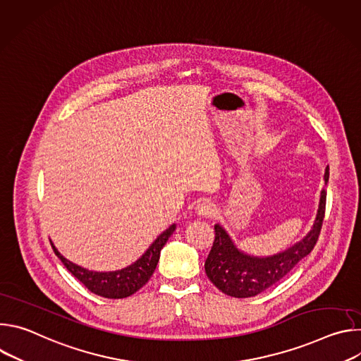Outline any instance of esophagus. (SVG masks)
<instances>
[{
	"instance_id": "34e87169",
	"label": "esophagus",
	"mask_w": 361,
	"mask_h": 361,
	"mask_svg": "<svg viewBox=\"0 0 361 361\" xmlns=\"http://www.w3.org/2000/svg\"><path fill=\"white\" fill-rule=\"evenodd\" d=\"M195 212L204 217H213L216 214V205L209 200H204L197 205Z\"/></svg>"
}]
</instances>
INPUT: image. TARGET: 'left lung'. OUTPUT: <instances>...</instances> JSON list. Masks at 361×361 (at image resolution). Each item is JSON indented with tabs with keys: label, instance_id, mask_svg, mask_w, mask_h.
Instances as JSON below:
<instances>
[{
	"label": "left lung",
	"instance_id": "left-lung-1",
	"mask_svg": "<svg viewBox=\"0 0 361 361\" xmlns=\"http://www.w3.org/2000/svg\"><path fill=\"white\" fill-rule=\"evenodd\" d=\"M324 181H329V169L324 173ZM326 197L327 192L323 190L313 230L305 238L287 251L267 259H257L238 251L223 227L216 224L214 243L204 264L205 274L220 291L235 298L254 297L266 291L286 277L314 248L324 220Z\"/></svg>",
	"mask_w": 361,
	"mask_h": 361
}]
</instances>
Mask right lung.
<instances>
[{"instance_id": "right-lung-1", "label": "right lung", "mask_w": 361, "mask_h": 361, "mask_svg": "<svg viewBox=\"0 0 361 361\" xmlns=\"http://www.w3.org/2000/svg\"><path fill=\"white\" fill-rule=\"evenodd\" d=\"M174 230L176 226L173 224L149 245V248L142 254L141 259H138L130 267L113 273H95L81 269L80 266H75L71 262L66 260L53 243H51V247H53L56 255L66 266V269L91 293L106 298H124L138 291L151 279L160 260V251L170 238V235L174 233Z\"/></svg>"}]
</instances>
